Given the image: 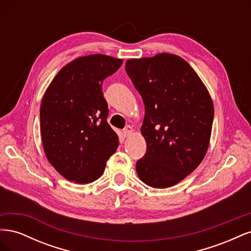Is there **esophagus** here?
I'll list each match as a JSON object with an SVG mask.
<instances>
[{"instance_id":"34e87169","label":"esophagus","mask_w":251,"mask_h":251,"mask_svg":"<svg viewBox=\"0 0 251 251\" xmlns=\"http://www.w3.org/2000/svg\"><path fill=\"white\" fill-rule=\"evenodd\" d=\"M133 131H134L133 127L131 126H127L124 128V134H125V136H130L133 133Z\"/></svg>"}]
</instances>
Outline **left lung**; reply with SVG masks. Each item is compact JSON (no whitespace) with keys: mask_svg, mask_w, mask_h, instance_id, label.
<instances>
[{"mask_svg":"<svg viewBox=\"0 0 251 251\" xmlns=\"http://www.w3.org/2000/svg\"><path fill=\"white\" fill-rule=\"evenodd\" d=\"M126 71L146 109L140 131L147 153L136 171L149 186L171 187L206 154L214 121L210 95L193 68L170 53L128 59Z\"/></svg>","mask_w":251,"mask_h":251,"instance_id":"8db88e82","label":"left lung"}]
</instances>
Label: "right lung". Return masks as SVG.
<instances>
[{
  "label": "right lung",
  "mask_w": 251,
  "mask_h": 251,
  "mask_svg": "<svg viewBox=\"0 0 251 251\" xmlns=\"http://www.w3.org/2000/svg\"><path fill=\"white\" fill-rule=\"evenodd\" d=\"M121 64L103 54L78 57L56 74L45 92L40 113L44 151L67 180L95 181L118 148L101 86Z\"/></svg>",
  "instance_id": "1"
}]
</instances>
